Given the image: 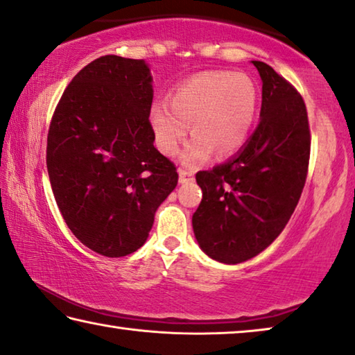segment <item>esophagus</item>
Instances as JSON below:
<instances>
[{
	"label": "esophagus",
	"mask_w": 355,
	"mask_h": 355,
	"mask_svg": "<svg viewBox=\"0 0 355 355\" xmlns=\"http://www.w3.org/2000/svg\"><path fill=\"white\" fill-rule=\"evenodd\" d=\"M194 180V172L193 171H187V168H180L178 171V182L184 184V183H189Z\"/></svg>",
	"instance_id": "obj_1"
}]
</instances>
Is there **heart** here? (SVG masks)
Returning a JSON list of instances; mask_svg holds the SVG:
<instances>
[{"label": "heart", "instance_id": "heart-1", "mask_svg": "<svg viewBox=\"0 0 355 355\" xmlns=\"http://www.w3.org/2000/svg\"><path fill=\"white\" fill-rule=\"evenodd\" d=\"M259 103L256 82L248 74L208 71L193 76L173 89L171 105L156 104L150 110V128L161 153H177L191 132L180 161L189 167L204 164L213 151L234 155L250 137Z\"/></svg>", "mask_w": 355, "mask_h": 355}]
</instances>
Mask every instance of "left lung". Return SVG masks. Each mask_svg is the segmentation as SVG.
Returning a JSON list of instances; mask_svg holds the SVG:
<instances>
[{"label":"left lung","instance_id":"left-lung-1","mask_svg":"<svg viewBox=\"0 0 355 355\" xmlns=\"http://www.w3.org/2000/svg\"><path fill=\"white\" fill-rule=\"evenodd\" d=\"M261 121L237 155L200 171L202 202L193 215L200 250L223 263L262 252L283 232L305 187L309 126L297 89L262 61Z\"/></svg>","mask_w":355,"mask_h":355}]
</instances>
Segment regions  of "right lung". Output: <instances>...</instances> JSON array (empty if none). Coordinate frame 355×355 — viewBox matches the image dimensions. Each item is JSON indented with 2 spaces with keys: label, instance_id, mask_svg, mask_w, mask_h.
I'll return each mask as SVG.
<instances>
[{
  "label": "right lung",
  "instance_id": "obj_1",
  "mask_svg": "<svg viewBox=\"0 0 355 355\" xmlns=\"http://www.w3.org/2000/svg\"><path fill=\"white\" fill-rule=\"evenodd\" d=\"M151 103L150 66L105 55L72 78L50 123L56 205L71 232L101 256L137 251L177 187L175 166L153 145Z\"/></svg>",
  "mask_w": 355,
  "mask_h": 355
}]
</instances>
